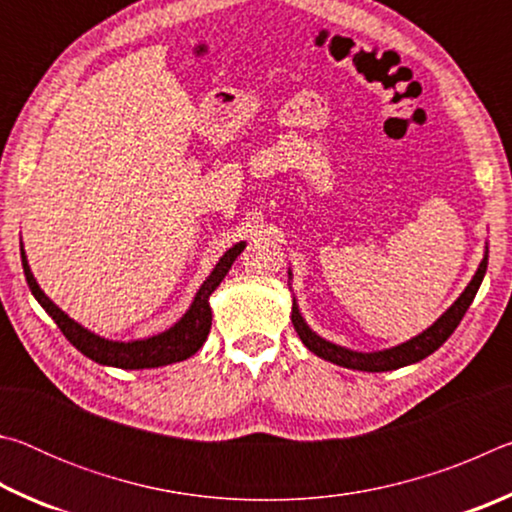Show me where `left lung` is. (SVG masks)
Returning a JSON list of instances; mask_svg holds the SVG:
<instances>
[{
	"instance_id": "8db88e82",
	"label": "left lung",
	"mask_w": 512,
	"mask_h": 512,
	"mask_svg": "<svg viewBox=\"0 0 512 512\" xmlns=\"http://www.w3.org/2000/svg\"><path fill=\"white\" fill-rule=\"evenodd\" d=\"M485 268H488V241H485V250H483V259H481L479 268H476V273L470 280V284L465 287V291L454 300V305L449 307L445 314L436 320V323L429 325L418 336H413V339L404 341L400 345H393V348H386V350L359 352V350L343 348V345H339V343H332V341L323 339V336L316 334L314 329L307 325L305 316L300 314L296 296H293L291 323H293V327H296L300 341L305 343V348L314 352L316 357H320V359L332 361V363H336V366L363 370V372L397 370V368L411 366V363H418L424 357H429V354L436 352L440 345H443L449 339V336H452V332L458 327V323H461V318L465 316V311L470 309L476 291H479V287H481ZM289 280H293L291 268H289ZM289 289H291V282H289Z\"/></svg>"
}]
</instances>
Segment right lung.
<instances>
[{
	"mask_svg": "<svg viewBox=\"0 0 512 512\" xmlns=\"http://www.w3.org/2000/svg\"><path fill=\"white\" fill-rule=\"evenodd\" d=\"M244 248H246V241H237L235 246L225 250L219 262H216V266L212 268V273L207 275L205 282L198 287L192 305H189L185 314L180 316L171 327L153 336H144V339L115 341V339H106V336H99L97 332H92V329L76 323L74 318H69L65 311L40 289L38 280L31 273L27 253H24V244L20 241L24 275H27L33 298H36L40 302V307L56 320V325L60 327V332L65 334V339L72 343L76 350L83 352L88 359L101 363V366L121 368V370L169 366V363L185 361L201 350L212 327L210 296L223 282V277L228 275L232 264H235V259L244 253Z\"/></svg>",
	"mask_w": 512,
	"mask_h": 512,
	"instance_id": "add662e5",
	"label": "right lung"
}]
</instances>
